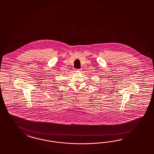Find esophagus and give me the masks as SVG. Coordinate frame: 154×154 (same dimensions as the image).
Masks as SVG:
<instances>
[{
  "instance_id": "esophagus-1",
  "label": "esophagus",
  "mask_w": 154,
  "mask_h": 154,
  "mask_svg": "<svg viewBox=\"0 0 154 154\" xmlns=\"http://www.w3.org/2000/svg\"><path fill=\"white\" fill-rule=\"evenodd\" d=\"M76 70L77 71H80V70H81V69H76Z\"/></svg>"
}]
</instances>
